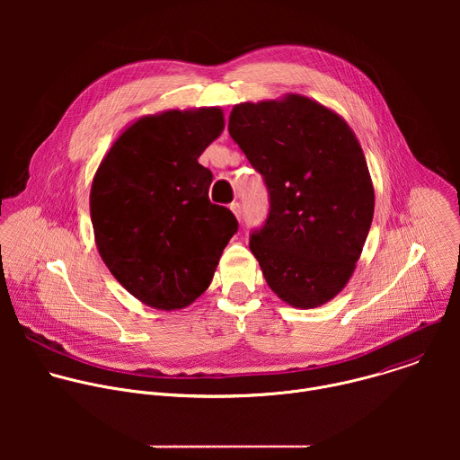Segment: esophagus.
Segmentation results:
<instances>
[{
    "label": "esophagus",
    "instance_id": "esophagus-1",
    "mask_svg": "<svg viewBox=\"0 0 460 460\" xmlns=\"http://www.w3.org/2000/svg\"><path fill=\"white\" fill-rule=\"evenodd\" d=\"M229 209H231V211H233V215H234V217H236V218H238V220H240V218H242V206H240V204H238V202H233V204H231V206H229Z\"/></svg>",
    "mask_w": 460,
    "mask_h": 460
}]
</instances>
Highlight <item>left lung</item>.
Returning <instances> with one entry per match:
<instances>
[{
	"instance_id": "left-lung-1",
	"label": "left lung",
	"mask_w": 460,
	"mask_h": 460,
	"mask_svg": "<svg viewBox=\"0 0 460 460\" xmlns=\"http://www.w3.org/2000/svg\"><path fill=\"white\" fill-rule=\"evenodd\" d=\"M229 135L270 190L249 247L273 293L298 309L333 300L364 249L375 189L348 121L307 96L233 107Z\"/></svg>"
}]
</instances>
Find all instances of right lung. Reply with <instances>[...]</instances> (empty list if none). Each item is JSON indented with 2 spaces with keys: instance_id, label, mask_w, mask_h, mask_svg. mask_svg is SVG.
Returning a JSON list of instances; mask_svg holds the SVG:
<instances>
[{
  "instance_id": "right-lung-1",
  "label": "right lung",
  "mask_w": 460,
  "mask_h": 460,
  "mask_svg": "<svg viewBox=\"0 0 460 460\" xmlns=\"http://www.w3.org/2000/svg\"><path fill=\"white\" fill-rule=\"evenodd\" d=\"M226 127L220 107L169 109L127 125L91 185L98 252L142 304L183 309L211 284L234 215L209 202L200 155Z\"/></svg>"
}]
</instances>
